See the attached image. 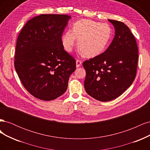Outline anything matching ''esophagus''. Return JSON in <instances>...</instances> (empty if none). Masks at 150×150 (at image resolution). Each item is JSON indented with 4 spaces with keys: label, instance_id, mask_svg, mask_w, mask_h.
I'll use <instances>...</instances> for the list:
<instances>
[{
    "label": "esophagus",
    "instance_id": "obj_1",
    "mask_svg": "<svg viewBox=\"0 0 150 150\" xmlns=\"http://www.w3.org/2000/svg\"><path fill=\"white\" fill-rule=\"evenodd\" d=\"M81 64H82V61L79 59H77L76 60V67H79L81 66Z\"/></svg>",
    "mask_w": 150,
    "mask_h": 150
}]
</instances>
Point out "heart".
Instances as JSON below:
<instances>
[{
    "instance_id": "heart-1",
    "label": "heart",
    "mask_w": 150,
    "mask_h": 150,
    "mask_svg": "<svg viewBox=\"0 0 150 150\" xmlns=\"http://www.w3.org/2000/svg\"><path fill=\"white\" fill-rule=\"evenodd\" d=\"M112 35L110 25L89 19L77 21L72 30H67L61 36L62 46L71 52L77 44L86 57H93L101 54L110 42Z\"/></svg>"
}]
</instances>
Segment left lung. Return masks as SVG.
<instances>
[{
	"mask_svg": "<svg viewBox=\"0 0 150 150\" xmlns=\"http://www.w3.org/2000/svg\"><path fill=\"white\" fill-rule=\"evenodd\" d=\"M108 21L115 29L112 42L100 55L83 62L86 93L103 102L119 97L133 83L138 59L137 41L128 27L120 21Z\"/></svg>",
	"mask_w": 150,
	"mask_h": 150,
	"instance_id": "left-lung-1",
	"label": "left lung"
}]
</instances>
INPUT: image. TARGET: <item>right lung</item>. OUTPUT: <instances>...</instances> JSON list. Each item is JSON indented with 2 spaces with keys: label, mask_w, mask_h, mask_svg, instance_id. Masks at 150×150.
<instances>
[{
  "label": "right lung",
  "mask_w": 150,
  "mask_h": 150,
  "mask_svg": "<svg viewBox=\"0 0 150 150\" xmlns=\"http://www.w3.org/2000/svg\"><path fill=\"white\" fill-rule=\"evenodd\" d=\"M71 17L41 14L18 35L14 66L22 85L36 98L51 101L64 94L76 60L64 51L61 36Z\"/></svg>",
  "instance_id": "right-lung-1"
}]
</instances>
